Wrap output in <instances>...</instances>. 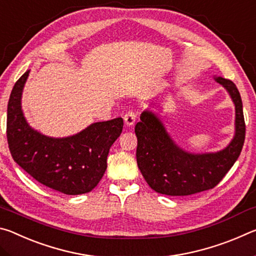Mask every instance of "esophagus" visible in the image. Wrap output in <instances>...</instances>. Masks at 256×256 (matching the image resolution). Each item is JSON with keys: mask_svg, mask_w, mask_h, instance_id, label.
<instances>
[{"mask_svg": "<svg viewBox=\"0 0 256 256\" xmlns=\"http://www.w3.org/2000/svg\"><path fill=\"white\" fill-rule=\"evenodd\" d=\"M136 118H138V114H136V112H134V110H128V112H125V115H124V122L128 125V126H132V125L136 123Z\"/></svg>", "mask_w": 256, "mask_h": 256, "instance_id": "esophagus-1", "label": "esophagus"}]
</instances>
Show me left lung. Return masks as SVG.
I'll return each instance as SVG.
<instances>
[{
  "label": "left lung",
  "instance_id": "1",
  "mask_svg": "<svg viewBox=\"0 0 256 256\" xmlns=\"http://www.w3.org/2000/svg\"><path fill=\"white\" fill-rule=\"evenodd\" d=\"M235 104V136L214 154H190L172 140L162 120L144 110L136 125V162L141 174L156 192L164 196H190L214 188L240 157L245 140V120L240 92L232 81L214 78Z\"/></svg>",
  "mask_w": 256,
  "mask_h": 256
}]
</instances>
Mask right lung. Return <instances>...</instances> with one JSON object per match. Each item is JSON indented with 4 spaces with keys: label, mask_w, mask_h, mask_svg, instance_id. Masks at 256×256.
I'll return each mask as SVG.
<instances>
[{
    "label": "right lung",
    "mask_w": 256,
    "mask_h": 256,
    "mask_svg": "<svg viewBox=\"0 0 256 256\" xmlns=\"http://www.w3.org/2000/svg\"><path fill=\"white\" fill-rule=\"evenodd\" d=\"M29 70L16 82L8 104L6 138L14 162L40 184L68 196L88 193L105 174L107 156L123 130L120 118L94 123L76 136L50 138L29 126L21 94Z\"/></svg>",
    "instance_id": "obj_1"
}]
</instances>
